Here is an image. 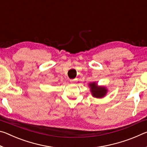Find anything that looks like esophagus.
Returning a JSON list of instances; mask_svg holds the SVG:
<instances>
[{"mask_svg": "<svg viewBox=\"0 0 147 147\" xmlns=\"http://www.w3.org/2000/svg\"><path fill=\"white\" fill-rule=\"evenodd\" d=\"M77 81V79H71L70 80V82L71 84H74V82H76Z\"/></svg>", "mask_w": 147, "mask_h": 147, "instance_id": "1", "label": "esophagus"}]
</instances>
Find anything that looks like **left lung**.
<instances>
[{
	"label": "left lung",
	"mask_w": 147,
	"mask_h": 147,
	"mask_svg": "<svg viewBox=\"0 0 147 147\" xmlns=\"http://www.w3.org/2000/svg\"><path fill=\"white\" fill-rule=\"evenodd\" d=\"M89 88L92 96L96 98H102L105 96L108 92V89L104 86H98L96 82L89 84Z\"/></svg>",
	"instance_id": "obj_1"
}]
</instances>
